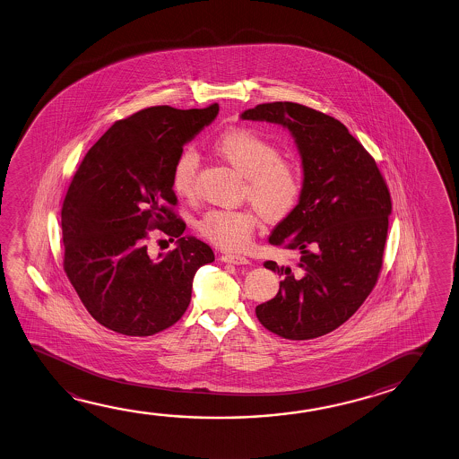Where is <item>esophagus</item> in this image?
I'll list each match as a JSON object with an SVG mask.
<instances>
[{
    "label": "esophagus",
    "instance_id": "1",
    "mask_svg": "<svg viewBox=\"0 0 459 459\" xmlns=\"http://www.w3.org/2000/svg\"><path fill=\"white\" fill-rule=\"evenodd\" d=\"M221 262H225V264H249V258H246V256L242 255H234V254H223L221 255Z\"/></svg>",
    "mask_w": 459,
    "mask_h": 459
}]
</instances>
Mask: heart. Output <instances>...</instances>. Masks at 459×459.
Masks as SVG:
<instances>
[{"label": "heart", "mask_w": 459, "mask_h": 459, "mask_svg": "<svg viewBox=\"0 0 459 459\" xmlns=\"http://www.w3.org/2000/svg\"><path fill=\"white\" fill-rule=\"evenodd\" d=\"M212 149L228 165L244 177L242 195L254 204L260 215L278 223L296 212L303 195L300 165L281 156L280 149L247 128H231L220 133ZM197 156L183 149L171 169L175 195L191 199L195 195ZM258 225V213L252 209L210 210L199 221V231L212 244L226 250L246 249Z\"/></svg>", "instance_id": "obj_1"}]
</instances>
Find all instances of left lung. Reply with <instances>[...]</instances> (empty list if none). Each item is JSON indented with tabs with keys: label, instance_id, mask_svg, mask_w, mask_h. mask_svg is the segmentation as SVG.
Wrapping results in <instances>:
<instances>
[{
	"label": "left lung",
	"instance_id": "obj_1",
	"mask_svg": "<svg viewBox=\"0 0 459 459\" xmlns=\"http://www.w3.org/2000/svg\"><path fill=\"white\" fill-rule=\"evenodd\" d=\"M286 126L303 165V195L270 244L299 254L296 264L266 262L280 292L255 308L273 334L308 341L343 325L371 294L382 270L392 212L373 156L334 117L297 102H266L242 114Z\"/></svg>",
	"mask_w": 459,
	"mask_h": 459
}]
</instances>
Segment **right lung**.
Returning a JSON list of instances; mask_svg holds the SVG:
<instances>
[{
    "mask_svg": "<svg viewBox=\"0 0 459 459\" xmlns=\"http://www.w3.org/2000/svg\"><path fill=\"white\" fill-rule=\"evenodd\" d=\"M218 114V104L181 110L154 106L117 120L86 152L61 210L64 272L86 310L118 334L146 337L173 326L191 302L195 274L215 260L183 238L171 169L185 143ZM179 247L148 255V231Z\"/></svg>",
    "mask_w": 459,
    "mask_h": 459,
    "instance_id": "right-lung-1",
    "label": "right lung"
}]
</instances>
